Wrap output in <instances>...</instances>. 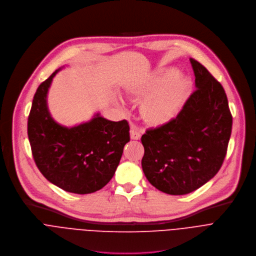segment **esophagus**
<instances>
[{"label":"esophagus","mask_w":256,"mask_h":256,"mask_svg":"<svg viewBox=\"0 0 256 256\" xmlns=\"http://www.w3.org/2000/svg\"><path fill=\"white\" fill-rule=\"evenodd\" d=\"M130 137L132 140H139L141 137V134L139 131H137L136 129H131L130 131Z\"/></svg>","instance_id":"esophagus-1"}]
</instances>
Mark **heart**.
Here are the masks:
<instances>
[{"mask_svg": "<svg viewBox=\"0 0 256 256\" xmlns=\"http://www.w3.org/2000/svg\"><path fill=\"white\" fill-rule=\"evenodd\" d=\"M172 75V70H164L132 88L135 98H144L140 105V114L149 125L168 124L182 108L190 82L184 74Z\"/></svg>", "mask_w": 256, "mask_h": 256, "instance_id": "b5f03b06", "label": "heart"}]
</instances>
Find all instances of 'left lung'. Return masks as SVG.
Instances as JSON below:
<instances>
[{
  "label": "left lung",
  "instance_id": "8db88e82",
  "mask_svg": "<svg viewBox=\"0 0 256 256\" xmlns=\"http://www.w3.org/2000/svg\"><path fill=\"white\" fill-rule=\"evenodd\" d=\"M196 90L172 121L141 137V162L148 182L174 196L190 194L221 168L232 130V115L222 84L190 58Z\"/></svg>",
  "mask_w": 256,
  "mask_h": 256
}]
</instances>
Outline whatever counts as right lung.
I'll return each instance as SVG.
<instances>
[{"instance_id":"add662e5","label":"right lung","mask_w":256,"mask_h":256,"mask_svg":"<svg viewBox=\"0 0 256 256\" xmlns=\"http://www.w3.org/2000/svg\"><path fill=\"white\" fill-rule=\"evenodd\" d=\"M56 70L37 88L28 117V138L34 162L51 184L74 194L104 188L119 166L130 141L126 120L113 122L96 113L88 122L64 127L51 117L47 92Z\"/></svg>"}]
</instances>
